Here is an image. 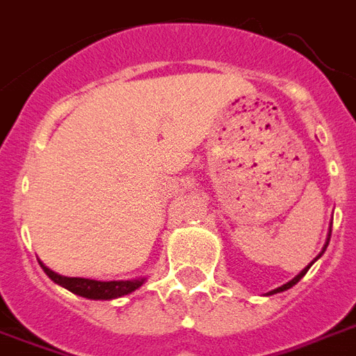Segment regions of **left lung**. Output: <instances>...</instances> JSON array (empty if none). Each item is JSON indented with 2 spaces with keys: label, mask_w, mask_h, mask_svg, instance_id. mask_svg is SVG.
<instances>
[{
  "label": "left lung",
  "mask_w": 356,
  "mask_h": 356,
  "mask_svg": "<svg viewBox=\"0 0 356 356\" xmlns=\"http://www.w3.org/2000/svg\"><path fill=\"white\" fill-rule=\"evenodd\" d=\"M329 240H331V231H329V234H327V242H325V245H323V249H321V251H320V254H318V257H316V259H314V260H312V262H310V264H309V266H307V268H305V270H301V273H299V275H296V277H293L292 281H288V282H286V284H282V286L275 288V290H271V292H270V293H268V296H273V293L284 292V290H288V288H292V286H293V284H298V282H299V281H301V279H303V277H305V273H307V271H309V268H310V266L314 264L316 260L320 259L321 254L325 253V249H327V245H329Z\"/></svg>",
  "instance_id": "left-lung-1"
}]
</instances>
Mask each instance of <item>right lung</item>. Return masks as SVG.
Here are the masks:
<instances>
[{"mask_svg": "<svg viewBox=\"0 0 356 356\" xmlns=\"http://www.w3.org/2000/svg\"><path fill=\"white\" fill-rule=\"evenodd\" d=\"M42 270L53 282H57L70 292L77 293L86 299H116L122 296L134 292L145 282V279H133V281H94V279H83V277H64L49 270L47 266L40 262Z\"/></svg>", "mask_w": 356, "mask_h": 356, "instance_id": "right-lung-1", "label": "right lung"}]
</instances>
